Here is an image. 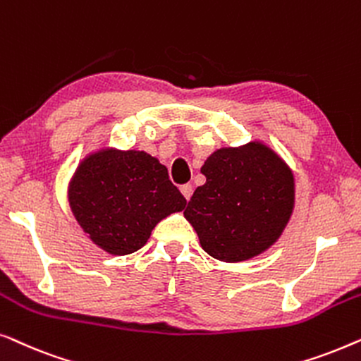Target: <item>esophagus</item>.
I'll return each instance as SVG.
<instances>
[{
  "label": "esophagus",
  "mask_w": 361,
  "mask_h": 361,
  "mask_svg": "<svg viewBox=\"0 0 361 361\" xmlns=\"http://www.w3.org/2000/svg\"><path fill=\"white\" fill-rule=\"evenodd\" d=\"M180 192H182V195L185 197V200H189L192 197V192H194V189H192L190 184H184V185H180Z\"/></svg>",
  "instance_id": "obj_1"
}]
</instances>
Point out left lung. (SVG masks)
Returning a JSON list of instances; mask_svg holds the SVG:
<instances>
[{
  "label": "left lung",
  "mask_w": 361,
  "mask_h": 361,
  "mask_svg": "<svg viewBox=\"0 0 361 361\" xmlns=\"http://www.w3.org/2000/svg\"><path fill=\"white\" fill-rule=\"evenodd\" d=\"M204 185L184 210L207 253L238 263L268 250L283 233L294 207V177L261 142L221 147L205 164Z\"/></svg>",
  "instance_id": "left-lung-1"
}]
</instances>
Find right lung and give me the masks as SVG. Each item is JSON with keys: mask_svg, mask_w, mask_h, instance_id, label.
Listing matches in <instances>:
<instances>
[{"mask_svg": "<svg viewBox=\"0 0 361 361\" xmlns=\"http://www.w3.org/2000/svg\"><path fill=\"white\" fill-rule=\"evenodd\" d=\"M68 202L93 243L120 256L145 246L157 221L187 205L156 157L116 149L83 159L68 187Z\"/></svg>", "mask_w": 361, "mask_h": 361, "instance_id": "add662e5", "label": "right lung"}]
</instances>
